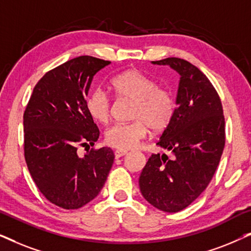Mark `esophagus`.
<instances>
[{"label":"esophagus","instance_id":"1","mask_svg":"<svg viewBox=\"0 0 251 251\" xmlns=\"http://www.w3.org/2000/svg\"><path fill=\"white\" fill-rule=\"evenodd\" d=\"M114 154H115V157H116V159H119V157H121V156H123V155H126V151H119V150H116L115 152H114Z\"/></svg>","mask_w":251,"mask_h":251}]
</instances>
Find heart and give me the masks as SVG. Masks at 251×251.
I'll use <instances>...</instances> for the list:
<instances>
[{"mask_svg":"<svg viewBox=\"0 0 251 251\" xmlns=\"http://www.w3.org/2000/svg\"><path fill=\"white\" fill-rule=\"evenodd\" d=\"M111 88L123 100H131L128 123H116L105 131V143L120 151L137 146L145 138L149 129L161 132L168 128L176 112V99L171 90L159 87L156 82L137 70L122 72L112 78ZM85 109L92 120L107 123L111 118L112 101L101 88L90 91L85 99Z\"/></svg>","mask_w":251,"mask_h":251,"instance_id":"b5f03b06","label":"heart"}]
</instances>
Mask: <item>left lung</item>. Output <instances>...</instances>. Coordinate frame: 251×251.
<instances>
[{"instance_id": "1", "label": "left lung", "mask_w": 251, "mask_h": 251, "mask_svg": "<svg viewBox=\"0 0 251 251\" xmlns=\"http://www.w3.org/2000/svg\"><path fill=\"white\" fill-rule=\"evenodd\" d=\"M180 75L173 121L156 145L174 154H152L140 174L139 188L153 207L178 212L198 199L210 183L225 146L221 98L197 66L180 58L152 61Z\"/></svg>"}]
</instances>
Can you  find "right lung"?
Returning a JSON list of instances; mask_svg holds the SVG:
<instances>
[{
    "mask_svg": "<svg viewBox=\"0 0 251 251\" xmlns=\"http://www.w3.org/2000/svg\"><path fill=\"white\" fill-rule=\"evenodd\" d=\"M109 64L80 56L49 71L36 83L24 113L27 168L44 198L63 209H78L94 200L114 162L109 147L77 155L78 146H92L99 138L85 97L96 73Z\"/></svg>",
    "mask_w": 251,
    "mask_h": 251,
    "instance_id": "add662e5",
    "label": "right lung"
}]
</instances>
